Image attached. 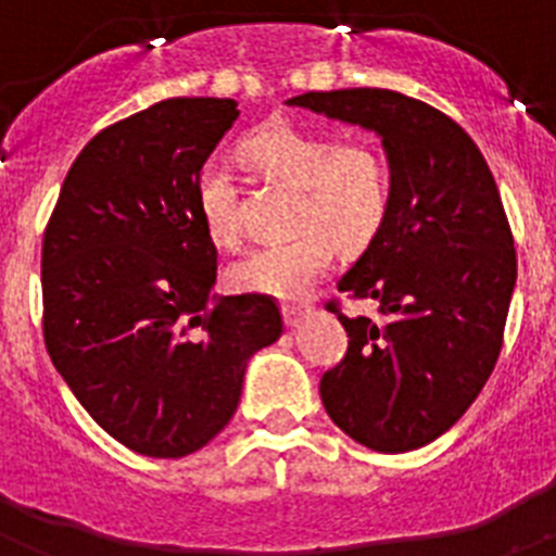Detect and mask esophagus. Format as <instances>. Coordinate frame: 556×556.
I'll return each instance as SVG.
<instances>
[{
    "mask_svg": "<svg viewBox=\"0 0 556 556\" xmlns=\"http://www.w3.org/2000/svg\"><path fill=\"white\" fill-rule=\"evenodd\" d=\"M308 308L312 306H306V303H283V323L287 326H298L303 320V314H308Z\"/></svg>",
    "mask_w": 556,
    "mask_h": 556,
    "instance_id": "esophagus-1",
    "label": "esophagus"
}]
</instances>
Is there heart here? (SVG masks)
<instances>
[{"label":"heart","mask_w":556,"mask_h":556,"mask_svg":"<svg viewBox=\"0 0 556 556\" xmlns=\"http://www.w3.org/2000/svg\"><path fill=\"white\" fill-rule=\"evenodd\" d=\"M239 159L258 178L294 189L289 214L294 236L230 264L233 289L298 301L328 273L337 248L362 253L390 219L395 180L384 150L372 141H337L331 132L269 125L242 141ZM194 208L211 242L225 248L239 242V191L228 169L214 161L200 166L194 178Z\"/></svg>","instance_id":"obj_1"}]
</instances>
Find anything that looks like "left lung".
<instances>
[{"mask_svg": "<svg viewBox=\"0 0 556 556\" xmlns=\"http://www.w3.org/2000/svg\"><path fill=\"white\" fill-rule=\"evenodd\" d=\"M289 105L376 130L390 159V219L337 283L381 320L326 303L348 351L323 372L320 397L356 443L415 451L468 412L504 345L518 258L498 186L451 116L390 88L308 91Z\"/></svg>", "mask_w": 556, "mask_h": 556, "instance_id": "8db88e82", "label": "left lung"}]
</instances>
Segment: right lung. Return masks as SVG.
Instances as JSON below:
<instances>
[{
  "mask_svg": "<svg viewBox=\"0 0 556 556\" xmlns=\"http://www.w3.org/2000/svg\"><path fill=\"white\" fill-rule=\"evenodd\" d=\"M233 100L172 97L83 147L43 230V342L68 390L125 448L194 454L219 434L255 351L281 337L269 294L214 301L217 248L194 178Z\"/></svg>",
  "mask_w": 556,
  "mask_h": 556,
  "instance_id": "right-lung-1",
  "label": "right lung"
}]
</instances>
